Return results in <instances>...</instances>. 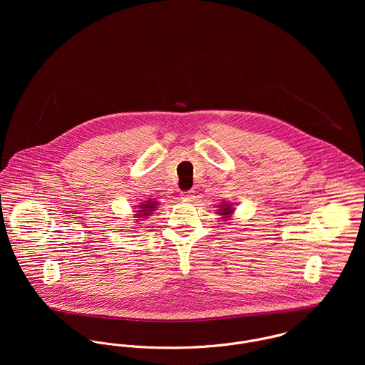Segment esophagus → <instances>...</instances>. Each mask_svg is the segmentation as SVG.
<instances>
[{
	"mask_svg": "<svg viewBox=\"0 0 365 365\" xmlns=\"http://www.w3.org/2000/svg\"><path fill=\"white\" fill-rule=\"evenodd\" d=\"M182 200L184 201H188V202H192L195 200V192L194 191H187L182 194Z\"/></svg>",
	"mask_w": 365,
	"mask_h": 365,
	"instance_id": "1",
	"label": "esophagus"
}]
</instances>
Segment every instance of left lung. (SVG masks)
I'll return each mask as SVG.
<instances>
[{"label":"left lung","mask_w":365,"mask_h":365,"mask_svg":"<svg viewBox=\"0 0 365 365\" xmlns=\"http://www.w3.org/2000/svg\"><path fill=\"white\" fill-rule=\"evenodd\" d=\"M219 207H220V209L217 210V213H219V215H222V217H223V219H229V217H230L229 215H232V213H233V210H235L233 205H232L230 202H223V204H220Z\"/></svg>","instance_id":"1"}]
</instances>
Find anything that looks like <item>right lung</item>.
<instances>
[{
  "mask_svg": "<svg viewBox=\"0 0 365 365\" xmlns=\"http://www.w3.org/2000/svg\"><path fill=\"white\" fill-rule=\"evenodd\" d=\"M157 205H158V204H157V201H152V200H148V201L142 202L140 205H138V207H136L138 210H135L133 217H138V219H136V222H138V220H140L142 217L149 216L153 210H156Z\"/></svg>",
  "mask_w": 365,
  "mask_h": 365,
  "instance_id": "right-lung-1",
  "label": "right lung"
}]
</instances>
